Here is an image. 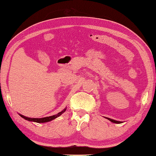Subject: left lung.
I'll list each match as a JSON object with an SVG mask.
<instances>
[{"mask_svg": "<svg viewBox=\"0 0 156 156\" xmlns=\"http://www.w3.org/2000/svg\"><path fill=\"white\" fill-rule=\"evenodd\" d=\"M106 119H107L108 120H109L110 121H111V122H112V123H123L122 121H116V120H114V119H110V118H108V117H105Z\"/></svg>", "mask_w": 156, "mask_h": 156, "instance_id": "1", "label": "left lung"}]
</instances>
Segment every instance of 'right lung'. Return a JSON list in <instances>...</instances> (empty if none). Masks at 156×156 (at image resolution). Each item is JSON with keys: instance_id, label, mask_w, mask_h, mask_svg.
I'll use <instances>...</instances> for the list:
<instances>
[{"instance_id": "add662e5", "label": "right lung", "mask_w": 156, "mask_h": 156, "mask_svg": "<svg viewBox=\"0 0 156 156\" xmlns=\"http://www.w3.org/2000/svg\"><path fill=\"white\" fill-rule=\"evenodd\" d=\"M66 108H64L62 111H61L60 112L57 113L56 115H52V116H50V117H43V118H30V117H25V116L22 115L21 114H19V115L21 117H22L24 119H26L29 121H33V122H36V123H46V122H49V121H52L53 119H55L57 118L59 116H61L62 114H63V112H66Z\"/></svg>"}]
</instances>
